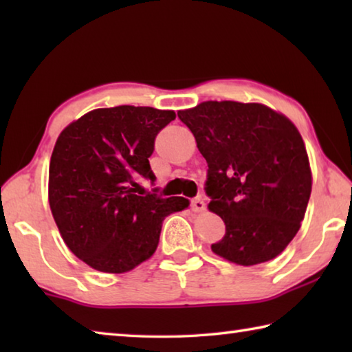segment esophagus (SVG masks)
<instances>
[{
  "instance_id": "obj_1",
  "label": "esophagus",
  "mask_w": 352,
  "mask_h": 352,
  "mask_svg": "<svg viewBox=\"0 0 352 352\" xmlns=\"http://www.w3.org/2000/svg\"><path fill=\"white\" fill-rule=\"evenodd\" d=\"M205 201H204V199H194L192 200V204H190V208H192V211L194 212H204L205 211Z\"/></svg>"
}]
</instances>
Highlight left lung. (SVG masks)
Wrapping results in <instances>:
<instances>
[{"label": "left lung", "mask_w": 352, "mask_h": 352, "mask_svg": "<svg viewBox=\"0 0 352 352\" xmlns=\"http://www.w3.org/2000/svg\"><path fill=\"white\" fill-rule=\"evenodd\" d=\"M177 115L208 163V210L225 222L212 252L243 267L275 259L300 230L312 190L295 124L264 104L236 100H206Z\"/></svg>", "instance_id": "8db88e82"}]
</instances>
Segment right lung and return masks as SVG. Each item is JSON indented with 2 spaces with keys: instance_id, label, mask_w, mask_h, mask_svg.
I'll return each mask as SVG.
<instances>
[{
  "instance_id": "obj_1",
  "label": "right lung",
  "mask_w": 352,
  "mask_h": 352,
  "mask_svg": "<svg viewBox=\"0 0 352 352\" xmlns=\"http://www.w3.org/2000/svg\"><path fill=\"white\" fill-rule=\"evenodd\" d=\"M174 110L119 105L85 113L62 130L50 163L47 199L67 247L91 269L126 273L152 258L163 220L184 197L144 194L140 182L155 136Z\"/></svg>"
}]
</instances>
